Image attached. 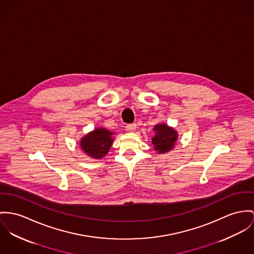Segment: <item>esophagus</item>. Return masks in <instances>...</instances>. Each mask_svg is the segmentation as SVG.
<instances>
[{
    "label": "esophagus",
    "mask_w": 254,
    "mask_h": 254,
    "mask_svg": "<svg viewBox=\"0 0 254 254\" xmlns=\"http://www.w3.org/2000/svg\"><path fill=\"white\" fill-rule=\"evenodd\" d=\"M126 129H127V131H128V132H133V131L136 129V125H135V124L127 125V126L126 127Z\"/></svg>",
    "instance_id": "esophagus-1"
}]
</instances>
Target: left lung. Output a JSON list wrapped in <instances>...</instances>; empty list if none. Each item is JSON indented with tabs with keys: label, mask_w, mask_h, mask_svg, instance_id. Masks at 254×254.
<instances>
[{
	"label": "left lung",
	"mask_w": 254,
	"mask_h": 254,
	"mask_svg": "<svg viewBox=\"0 0 254 254\" xmlns=\"http://www.w3.org/2000/svg\"><path fill=\"white\" fill-rule=\"evenodd\" d=\"M155 135L152 138L153 148L157 154H166L174 149L178 140V131L174 127L161 123L154 127Z\"/></svg>",
	"instance_id": "1"
}]
</instances>
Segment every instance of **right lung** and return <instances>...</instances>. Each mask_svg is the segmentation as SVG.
Instances as JSON below:
<instances>
[{"mask_svg":"<svg viewBox=\"0 0 254 254\" xmlns=\"http://www.w3.org/2000/svg\"><path fill=\"white\" fill-rule=\"evenodd\" d=\"M114 135L115 132L104 127H98L80 139V148L87 156L94 159H101L109 152Z\"/></svg>","mask_w":254,"mask_h":254,"instance_id":"add662e5","label":"right lung"}]
</instances>
